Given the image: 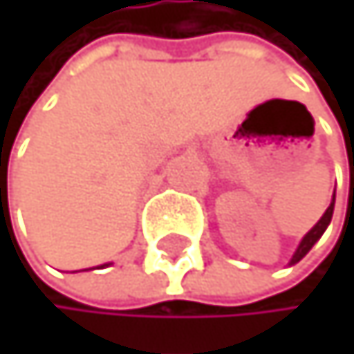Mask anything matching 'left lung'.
<instances>
[{
	"label": "left lung",
	"instance_id": "8db88e82",
	"mask_svg": "<svg viewBox=\"0 0 354 354\" xmlns=\"http://www.w3.org/2000/svg\"><path fill=\"white\" fill-rule=\"evenodd\" d=\"M333 206H335V191H333V199H331V203H329V208L325 210V214L321 216V221H319L315 227H312V229L308 231V234L304 236V240L299 242V246H297V250H295V254H293V259H291V266H295L297 261H301L304 257L310 252V248L321 240V236L325 234V229H327V227H329V223H331Z\"/></svg>",
	"mask_w": 354,
	"mask_h": 354
}]
</instances>
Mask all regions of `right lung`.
<instances>
[{
  "label": "right lung",
  "mask_w": 354,
  "mask_h": 354,
  "mask_svg": "<svg viewBox=\"0 0 354 354\" xmlns=\"http://www.w3.org/2000/svg\"><path fill=\"white\" fill-rule=\"evenodd\" d=\"M106 266H108V263H106ZM106 266H102V268H106Z\"/></svg>",
  "instance_id": "1"
}]
</instances>
